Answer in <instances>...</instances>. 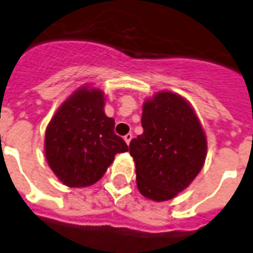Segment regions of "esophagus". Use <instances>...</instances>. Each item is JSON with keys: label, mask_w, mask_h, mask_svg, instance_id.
Segmentation results:
<instances>
[{"label": "esophagus", "mask_w": 253, "mask_h": 253, "mask_svg": "<svg viewBox=\"0 0 253 253\" xmlns=\"http://www.w3.org/2000/svg\"><path fill=\"white\" fill-rule=\"evenodd\" d=\"M123 139H125V142L127 143V146H128L131 142V139H132V134H126L125 136H123Z\"/></svg>", "instance_id": "34e87169"}]
</instances>
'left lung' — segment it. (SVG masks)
Instances as JSON below:
<instances>
[{
    "label": "left lung",
    "mask_w": 253,
    "mask_h": 253,
    "mask_svg": "<svg viewBox=\"0 0 253 253\" xmlns=\"http://www.w3.org/2000/svg\"><path fill=\"white\" fill-rule=\"evenodd\" d=\"M143 134L131 140L136 185L155 202L172 200L204 167L208 139L188 99L170 90L155 93L143 103Z\"/></svg>",
    "instance_id": "obj_1"
}]
</instances>
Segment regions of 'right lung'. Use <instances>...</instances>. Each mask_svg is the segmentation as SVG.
Segmentation results:
<instances>
[{"mask_svg":"<svg viewBox=\"0 0 253 253\" xmlns=\"http://www.w3.org/2000/svg\"><path fill=\"white\" fill-rule=\"evenodd\" d=\"M105 93L83 85L57 107L45 128L44 156L55 176L69 188H86L106 173L127 144L105 114Z\"/></svg>","mask_w":253,"mask_h":253,"instance_id":"1","label":"right lung"}]
</instances>
